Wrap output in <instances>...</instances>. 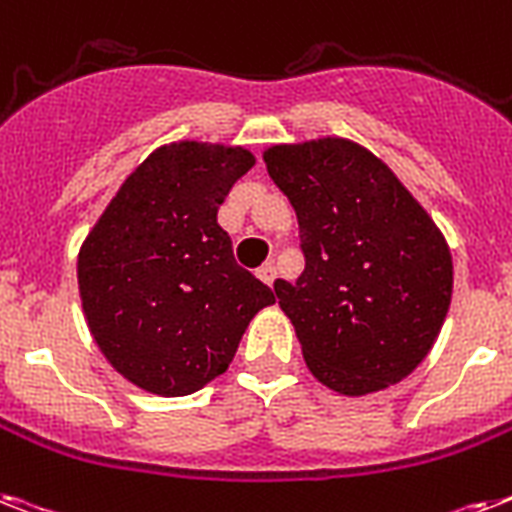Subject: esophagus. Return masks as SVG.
<instances>
[{
  "label": "esophagus",
  "mask_w": 512,
  "mask_h": 512,
  "mask_svg": "<svg viewBox=\"0 0 512 512\" xmlns=\"http://www.w3.org/2000/svg\"><path fill=\"white\" fill-rule=\"evenodd\" d=\"M257 276H260V281H265V284H273V281H276V265H260V268H257Z\"/></svg>",
  "instance_id": "34e87169"
}]
</instances>
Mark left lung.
Masks as SVG:
<instances>
[{"instance_id": "8db88e82", "label": "left lung", "mask_w": 512, "mask_h": 512, "mask_svg": "<svg viewBox=\"0 0 512 512\" xmlns=\"http://www.w3.org/2000/svg\"><path fill=\"white\" fill-rule=\"evenodd\" d=\"M265 165L297 213L305 270L273 289L310 373L350 397L410 376L452 299L450 247L434 220L347 139L278 144Z\"/></svg>"}]
</instances>
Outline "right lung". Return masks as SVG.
Listing matches in <instances>:
<instances>
[{"label": "right lung", "instance_id": "1", "mask_svg": "<svg viewBox=\"0 0 512 512\" xmlns=\"http://www.w3.org/2000/svg\"><path fill=\"white\" fill-rule=\"evenodd\" d=\"M252 165L242 147L155 149L83 242L78 289L91 336L147 392L202 389L234 360L249 321L276 302L218 226V207Z\"/></svg>", "mask_w": 512, "mask_h": 512}]
</instances>
